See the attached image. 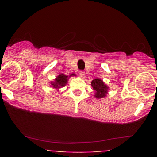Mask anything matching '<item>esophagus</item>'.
I'll return each mask as SVG.
<instances>
[{"label":"esophagus","mask_w":157,"mask_h":157,"mask_svg":"<svg viewBox=\"0 0 157 157\" xmlns=\"http://www.w3.org/2000/svg\"><path fill=\"white\" fill-rule=\"evenodd\" d=\"M79 75L80 76V77H84V76H85V72L84 71H79Z\"/></svg>","instance_id":"34e87169"}]
</instances>
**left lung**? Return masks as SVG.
I'll list each match as a JSON object with an SVG mask.
<instances>
[{
	"label": "left lung",
	"mask_w": 157,
	"mask_h": 157,
	"mask_svg": "<svg viewBox=\"0 0 157 157\" xmlns=\"http://www.w3.org/2000/svg\"><path fill=\"white\" fill-rule=\"evenodd\" d=\"M91 86H93V90H95L96 94H95V97L97 99L99 98H103L105 96V94L107 93V87L106 85L103 83L102 80L97 78L93 80L91 82Z\"/></svg>",
	"instance_id": "8db88e82"
}]
</instances>
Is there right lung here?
<instances>
[{
  "label": "right lung",
  "instance_id": "obj_1",
  "mask_svg": "<svg viewBox=\"0 0 157 157\" xmlns=\"http://www.w3.org/2000/svg\"><path fill=\"white\" fill-rule=\"evenodd\" d=\"M71 76H75V74H71V75H70L69 77H71ZM67 77H68V76H66L63 74L58 75V77H56V79H55V82L52 83V85L53 86V87L60 88L61 87V86H65L66 83H67Z\"/></svg>",
  "mask_w": 157,
  "mask_h": 157
}]
</instances>
